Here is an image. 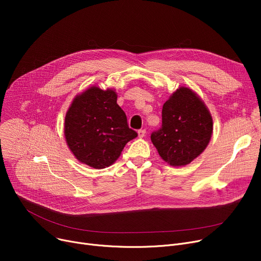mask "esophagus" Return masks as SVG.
I'll return each mask as SVG.
<instances>
[{
	"instance_id": "1",
	"label": "esophagus",
	"mask_w": 261,
	"mask_h": 261,
	"mask_svg": "<svg viewBox=\"0 0 261 261\" xmlns=\"http://www.w3.org/2000/svg\"><path fill=\"white\" fill-rule=\"evenodd\" d=\"M138 133H139V138L142 139V138H144L145 134H146V130H145V129H140V130L138 131Z\"/></svg>"
}]
</instances>
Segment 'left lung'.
Wrapping results in <instances>:
<instances>
[{"label": "left lung", "mask_w": 261, "mask_h": 261, "mask_svg": "<svg viewBox=\"0 0 261 261\" xmlns=\"http://www.w3.org/2000/svg\"><path fill=\"white\" fill-rule=\"evenodd\" d=\"M213 119L204 102L190 89H177L162 109V126L151 133L161 158L171 166H184L210 143Z\"/></svg>", "instance_id": "left-lung-1"}]
</instances>
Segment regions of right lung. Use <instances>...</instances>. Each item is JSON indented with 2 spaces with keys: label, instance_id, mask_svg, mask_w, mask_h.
<instances>
[{
  "label": "right lung",
  "instance_id": "obj_1",
  "mask_svg": "<svg viewBox=\"0 0 261 261\" xmlns=\"http://www.w3.org/2000/svg\"><path fill=\"white\" fill-rule=\"evenodd\" d=\"M117 95L93 87L73 100L65 115V140L78 161L101 169L113 164L126 144L138 136L129 128Z\"/></svg>",
  "mask_w": 261,
  "mask_h": 261
}]
</instances>
